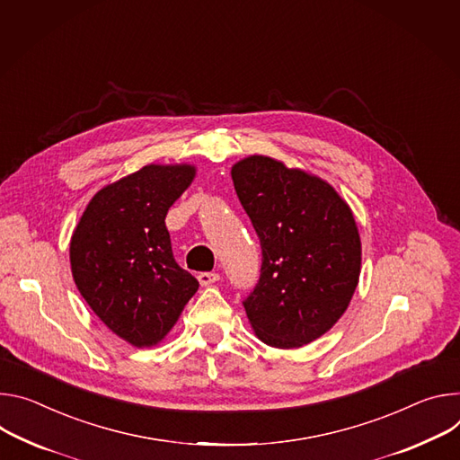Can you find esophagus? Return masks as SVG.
I'll return each instance as SVG.
<instances>
[{"mask_svg":"<svg viewBox=\"0 0 460 460\" xmlns=\"http://www.w3.org/2000/svg\"><path fill=\"white\" fill-rule=\"evenodd\" d=\"M219 278H221V276H219L217 272H200V274L197 276V279H199V283H200L202 287H208V285L219 281Z\"/></svg>","mask_w":460,"mask_h":460,"instance_id":"34e87169","label":"esophagus"}]
</instances>
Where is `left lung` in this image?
<instances>
[{
    "label": "left lung",
    "instance_id": "8db88e82",
    "mask_svg": "<svg viewBox=\"0 0 460 460\" xmlns=\"http://www.w3.org/2000/svg\"><path fill=\"white\" fill-rule=\"evenodd\" d=\"M237 197L256 228L263 265L243 301L263 343L307 345L343 316L362 270V241L341 195L322 177L250 155L232 166Z\"/></svg>",
    "mask_w": 460,
    "mask_h": 460
}]
</instances>
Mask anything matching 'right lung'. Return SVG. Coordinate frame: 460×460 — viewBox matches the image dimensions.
Instances as JSON below:
<instances>
[{
	"mask_svg": "<svg viewBox=\"0 0 460 460\" xmlns=\"http://www.w3.org/2000/svg\"><path fill=\"white\" fill-rule=\"evenodd\" d=\"M195 173L193 164H146L98 190L71 235L76 288L133 347L159 345L199 288L175 263L164 223Z\"/></svg>",
	"mask_w": 460,
	"mask_h": 460,
	"instance_id": "obj_1",
	"label": "right lung"
}]
</instances>
